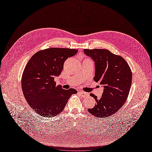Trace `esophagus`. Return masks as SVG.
Returning a JSON list of instances; mask_svg holds the SVG:
<instances>
[{
	"instance_id": "obj_1",
	"label": "esophagus",
	"mask_w": 152,
	"mask_h": 152,
	"mask_svg": "<svg viewBox=\"0 0 152 152\" xmlns=\"http://www.w3.org/2000/svg\"><path fill=\"white\" fill-rule=\"evenodd\" d=\"M79 94H80L82 97H86L89 96V94L87 93L80 91V92H79Z\"/></svg>"
}]
</instances>
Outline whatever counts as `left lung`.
Here are the masks:
<instances>
[{
  "label": "left lung",
  "mask_w": 152,
  "mask_h": 152,
  "mask_svg": "<svg viewBox=\"0 0 152 152\" xmlns=\"http://www.w3.org/2000/svg\"><path fill=\"white\" fill-rule=\"evenodd\" d=\"M83 52L94 62V81L103 87L100 99L90 94L96 103L88 111L96 117L111 116L120 109L128 97L132 78L131 68L124 58L108 50L84 49Z\"/></svg>",
  "instance_id": "8db88e82"
}]
</instances>
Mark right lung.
Returning <instances> with one entry per match:
<instances>
[{"instance_id":"add662e5","label":"right lung","mask_w":152,"mask_h":152,"mask_svg":"<svg viewBox=\"0 0 152 152\" xmlns=\"http://www.w3.org/2000/svg\"><path fill=\"white\" fill-rule=\"evenodd\" d=\"M76 49L49 48L35 53L28 61L21 77V88L31 108L44 117H54L64 109L70 96L77 93L73 88L64 90L56 85L64 63L75 55Z\"/></svg>"}]
</instances>
